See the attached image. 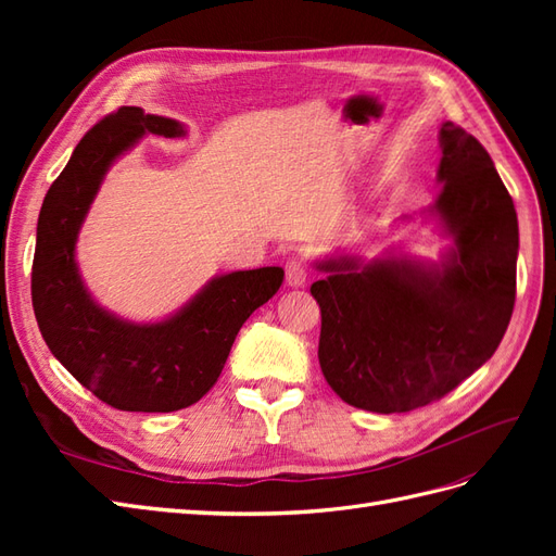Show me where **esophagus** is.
<instances>
[{"mask_svg":"<svg viewBox=\"0 0 556 556\" xmlns=\"http://www.w3.org/2000/svg\"><path fill=\"white\" fill-rule=\"evenodd\" d=\"M308 280V268L304 264V260H290L288 266H285V282L290 285V288H301V285H306Z\"/></svg>","mask_w":556,"mask_h":556,"instance_id":"1","label":"esophagus"}]
</instances>
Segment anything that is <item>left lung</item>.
Returning <instances> with one entry per match:
<instances>
[{"mask_svg": "<svg viewBox=\"0 0 556 556\" xmlns=\"http://www.w3.org/2000/svg\"><path fill=\"white\" fill-rule=\"evenodd\" d=\"M441 190L419 220L447 245L435 262L387 248L364 260L333 252L313 262L323 313L317 359L345 403L408 413L441 399L490 359L515 306V204L476 137L443 123ZM406 223L415 217L406 215Z\"/></svg>", "mask_w": 556, "mask_h": 556, "instance_id": "obj_1", "label": "left lung"}]
</instances>
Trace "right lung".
Masks as SVG:
<instances>
[{
	"label": "right lung",
	"instance_id": "right-lung-1",
	"mask_svg": "<svg viewBox=\"0 0 556 556\" xmlns=\"http://www.w3.org/2000/svg\"><path fill=\"white\" fill-rule=\"evenodd\" d=\"M148 134L182 139L188 127L123 106L80 139L39 213L31 304L53 357L97 399L117 410L172 413L217 382L239 329L278 292L285 271L220 274L155 323H131L99 304L80 276L78 233L111 166Z\"/></svg>",
	"mask_w": 556,
	"mask_h": 556
}]
</instances>
